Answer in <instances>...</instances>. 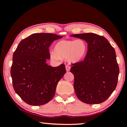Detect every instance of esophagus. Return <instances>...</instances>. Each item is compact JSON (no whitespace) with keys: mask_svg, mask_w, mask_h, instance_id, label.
Here are the masks:
<instances>
[{"mask_svg":"<svg viewBox=\"0 0 127 127\" xmlns=\"http://www.w3.org/2000/svg\"><path fill=\"white\" fill-rule=\"evenodd\" d=\"M70 66L69 65L66 66V70L67 72H68V71L70 70Z\"/></svg>","mask_w":127,"mask_h":127,"instance_id":"esophagus-1","label":"esophagus"}]
</instances>
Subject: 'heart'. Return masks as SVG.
I'll list each match as a JSON object with an SVG mask.
<instances>
[{
	"label": "heart",
	"instance_id": "b5f03b06",
	"mask_svg": "<svg viewBox=\"0 0 127 127\" xmlns=\"http://www.w3.org/2000/svg\"><path fill=\"white\" fill-rule=\"evenodd\" d=\"M87 51V46L82 39L62 40L55 45V53H52L51 57L55 60L67 58L72 63H77L84 58Z\"/></svg>",
	"mask_w": 127,
	"mask_h": 127
}]
</instances>
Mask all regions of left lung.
I'll return each mask as SVG.
<instances>
[{"instance_id":"obj_1","label":"left lung","mask_w":127,"mask_h":127,"mask_svg":"<svg viewBox=\"0 0 127 127\" xmlns=\"http://www.w3.org/2000/svg\"><path fill=\"white\" fill-rule=\"evenodd\" d=\"M71 36L88 43V51L83 61L72 64L74 89L77 98L87 104L105 102L116 89L119 74L114 48L103 36L87 33Z\"/></svg>"}]
</instances>
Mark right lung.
Returning <instances> with one entry per match:
<instances>
[{"mask_svg": "<svg viewBox=\"0 0 127 127\" xmlns=\"http://www.w3.org/2000/svg\"><path fill=\"white\" fill-rule=\"evenodd\" d=\"M62 37L38 33L22 40L17 46L10 73L14 89L25 103L43 105L53 98L57 84L66 73L65 65L52 67L46 62L50 58V45Z\"/></svg>", "mask_w": 127, "mask_h": 127, "instance_id": "1", "label": "right lung"}]
</instances>
